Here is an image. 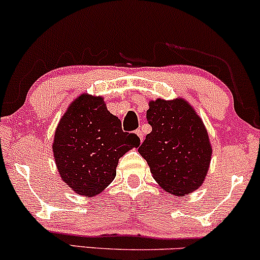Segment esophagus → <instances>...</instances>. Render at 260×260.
<instances>
[{
    "mask_svg": "<svg viewBox=\"0 0 260 260\" xmlns=\"http://www.w3.org/2000/svg\"><path fill=\"white\" fill-rule=\"evenodd\" d=\"M136 134H137V136L139 137L140 143H142V142H143V139H144V136H143V132H142V131H140V129H137V131H136Z\"/></svg>",
    "mask_w": 260,
    "mask_h": 260,
    "instance_id": "1",
    "label": "esophagus"
}]
</instances>
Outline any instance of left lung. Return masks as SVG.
Masks as SVG:
<instances>
[{
    "label": "left lung",
    "mask_w": 260,
    "mask_h": 260,
    "mask_svg": "<svg viewBox=\"0 0 260 260\" xmlns=\"http://www.w3.org/2000/svg\"><path fill=\"white\" fill-rule=\"evenodd\" d=\"M151 132L140 145L155 181L182 197L201 187L211 159V145L203 121L183 99L149 103Z\"/></svg>",
    "instance_id": "obj_1"
}]
</instances>
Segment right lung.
<instances>
[{"mask_svg":"<svg viewBox=\"0 0 260 260\" xmlns=\"http://www.w3.org/2000/svg\"><path fill=\"white\" fill-rule=\"evenodd\" d=\"M139 144L137 134L122 131L103 98L83 94L62 116L52 149L62 181L80 196L94 197L113 181L120 157Z\"/></svg>","mask_w":260,"mask_h":260,"instance_id":"add662e5","label":"right lung"}]
</instances>
